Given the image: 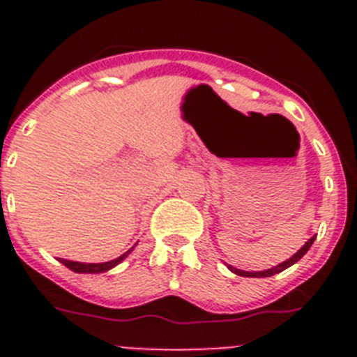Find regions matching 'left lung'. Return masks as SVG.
<instances>
[{"mask_svg": "<svg viewBox=\"0 0 357 357\" xmlns=\"http://www.w3.org/2000/svg\"><path fill=\"white\" fill-rule=\"evenodd\" d=\"M313 241H314V238L309 239V241L305 243L304 247H302L301 250H298L295 255H293L291 259H288V261H284V263L277 264V266L272 268V270H264V272H243V270H238V268L229 266L230 272H234L236 275H241V277H272V275H275V273H280V272H282V270H286V268H289V266H291V264H295L298 259H302V257H304V255H305V252H307L309 248H311Z\"/></svg>", "mask_w": 357, "mask_h": 357, "instance_id": "8db88e82", "label": "left lung"}]
</instances>
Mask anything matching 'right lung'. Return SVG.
<instances>
[{
    "label": "right lung",
    "instance_id": "1",
    "mask_svg": "<svg viewBox=\"0 0 357 357\" xmlns=\"http://www.w3.org/2000/svg\"><path fill=\"white\" fill-rule=\"evenodd\" d=\"M128 252H130V250H128ZM128 252H127V254L119 255L118 259L109 261V263H100V264H84V263H75V261H68V259H59V261H61L64 266H68L71 272H77V273H102V272H107V270H110V268H114L116 264L121 263V261L128 255Z\"/></svg>",
    "mask_w": 357,
    "mask_h": 357
}]
</instances>
